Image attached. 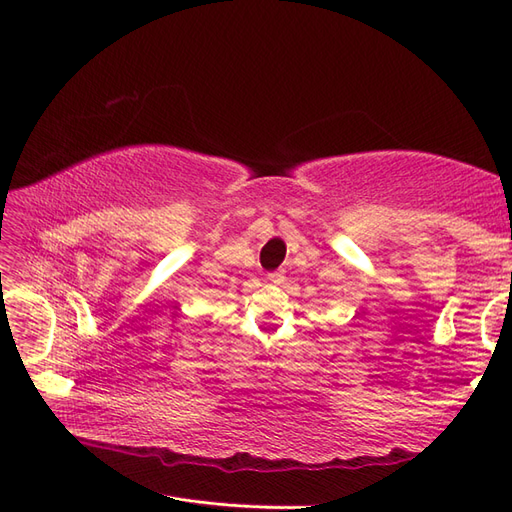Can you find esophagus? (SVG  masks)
<instances>
[{
    "label": "esophagus",
    "mask_w": 512,
    "mask_h": 512,
    "mask_svg": "<svg viewBox=\"0 0 512 512\" xmlns=\"http://www.w3.org/2000/svg\"><path fill=\"white\" fill-rule=\"evenodd\" d=\"M269 280H271L273 284H280V282L284 280V275H282L280 271H275V273H269Z\"/></svg>",
    "instance_id": "esophagus-1"
}]
</instances>
